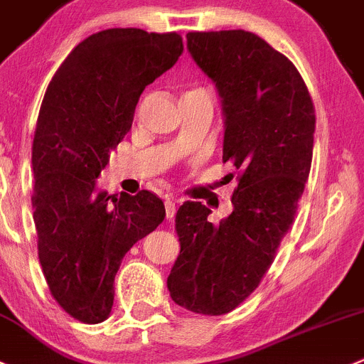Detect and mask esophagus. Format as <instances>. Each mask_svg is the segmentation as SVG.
<instances>
[{"instance_id": "1", "label": "esophagus", "mask_w": 364, "mask_h": 364, "mask_svg": "<svg viewBox=\"0 0 364 364\" xmlns=\"http://www.w3.org/2000/svg\"><path fill=\"white\" fill-rule=\"evenodd\" d=\"M164 207H166V218H168V220H171L176 213V200L171 198V196H166Z\"/></svg>"}]
</instances>
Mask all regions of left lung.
Segmentation results:
<instances>
[{"label": "left lung", "instance_id": "8db88e82", "mask_svg": "<svg viewBox=\"0 0 364 364\" xmlns=\"http://www.w3.org/2000/svg\"><path fill=\"white\" fill-rule=\"evenodd\" d=\"M188 50L221 98L223 162L240 171L234 210L176 213L180 255L168 277L173 302L209 316L230 313L259 286L295 220L314 143V105L288 57L245 30L189 32Z\"/></svg>", "mask_w": 364, "mask_h": 364}]
</instances>
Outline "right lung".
<instances>
[{
	"mask_svg": "<svg viewBox=\"0 0 364 364\" xmlns=\"http://www.w3.org/2000/svg\"><path fill=\"white\" fill-rule=\"evenodd\" d=\"M182 51L175 32L103 30L68 55L44 95L32 146L37 250L51 296L84 323L109 316L124 254L166 216L154 193L116 198L96 193V178L132 127L144 87Z\"/></svg>",
	"mask_w": 364,
	"mask_h": 364,
	"instance_id": "right-lung-1",
	"label": "right lung"
}]
</instances>
